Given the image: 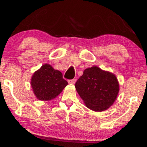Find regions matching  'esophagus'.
<instances>
[{"label": "esophagus", "instance_id": "34e87169", "mask_svg": "<svg viewBox=\"0 0 147 147\" xmlns=\"http://www.w3.org/2000/svg\"><path fill=\"white\" fill-rule=\"evenodd\" d=\"M76 82V79H70V80H68V83L69 84H74Z\"/></svg>", "mask_w": 147, "mask_h": 147}]
</instances>
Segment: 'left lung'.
I'll return each mask as SVG.
<instances>
[{
	"label": "left lung",
	"mask_w": 147,
	"mask_h": 147,
	"mask_svg": "<svg viewBox=\"0 0 147 147\" xmlns=\"http://www.w3.org/2000/svg\"><path fill=\"white\" fill-rule=\"evenodd\" d=\"M75 88L87 107L95 111L109 109L119 92L115 75L97 66L86 69L75 83Z\"/></svg>",
	"instance_id": "1"
}]
</instances>
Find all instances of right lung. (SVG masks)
I'll return each instance as SVG.
<instances>
[{
	"mask_svg": "<svg viewBox=\"0 0 147 147\" xmlns=\"http://www.w3.org/2000/svg\"><path fill=\"white\" fill-rule=\"evenodd\" d=\"M31 85L35 95L39 100H50L57 97L68 85L59 70H55L49 64L42 65L34 73Z\"/></svg>",
	"mask_w": 147,
	"mask_h": 147,
	"instance_id": "right-lung-1",
	"label": "right lung"
}]
</instances>
